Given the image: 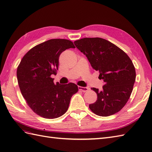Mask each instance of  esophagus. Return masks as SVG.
Wrapping results in <instances>:
<instances>
[{"label":"esophagus","mask_w":152,"mask_h":152,"mask_svg":"<svg viewBox=\"0 0 152 152\" xmlns=\"http://www.w3.org/2000/svg\"><path fill=\"white\" fill-rule=\"evenodd\" d=\"M78 88L80 91H81L83 92H86L89 90V88L88 87H80V86L78 87Z\"/></svg>","instance_id":"1"}]
</instances>
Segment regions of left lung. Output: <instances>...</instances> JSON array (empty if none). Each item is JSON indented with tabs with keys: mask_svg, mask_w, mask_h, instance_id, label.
Segmentation results:
<instances>
[{
	"mask_svg": "<svg viewBox=\"0 0 152 152\" xmlns=\"http://www.w3.org/2000/svg\"><path fill=\"white\" fill-rule=\"evenodd\" d=\"M75 44L87 56L92 67L99 71V78L104 82L102 91L91 88L98 99L89 104V108L103 117L118 112L129 99L135 81V69L130 57L102 38H83L75 41Z\"/></svg>",
	"mask_w": 152,
	"mask_h": 152,
	"instance_id": "obj_1",
	"label": "left lung"
}]
</instances>
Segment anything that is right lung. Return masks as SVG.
Listing matches in <instances>:
<instances>
[{"label": "right lung", "instance_id": "1", "mask_svg": "<svg viewBox=\"0 0 152 152\" xmlns=\"http://www.w3.org/2000/svg\"><path fill=\"white\" fill-rule=\"evenodd\" d=\"M75 48L66 39H50L31 49L23 56L17 71L18 83L26 103L42 118L55 119L67 111L73 94L78 91L75 83L53 82L61 53Z\"/></svg>", "mask_w": 152, "mask_h": 152}]
</instances>
